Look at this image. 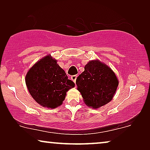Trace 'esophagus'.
Listing matches in <instances>:
<instances>
[{"instance_id":"esophagus-1","label":"esophagus","mask_w":150,"mask_h":150,"mask_svg":"<svg viewBox=\"0 0 150 150\" xmlns=\"http://www.w3.org/2000/svg\"><path fill=\"white\" fill-rule=\"evenodd\" d=\"M76 78H77V75H73L71 76V79L72 80V81L76 83Z\"/></svg>"}]
</instances>
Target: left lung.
I'll return each instance as SVG.
<instances>
[{
    "label": "left lung",
    "mask_w": 150,
    "mask_h": 150,
    "mask_svg": "<svg viewBox=\"0 0 150 150\" xmlns=\"http://www.w3.org/2000/svg\"><path fill=\"white\" fill-rule=\"evenodd\" d=\"M77 89L86 105L98 108L111 101L119 81L114 71L99 60L89 61L77 77Z\"/></svg>",
    "instance_id": "8db88e82"
}]
</instances>
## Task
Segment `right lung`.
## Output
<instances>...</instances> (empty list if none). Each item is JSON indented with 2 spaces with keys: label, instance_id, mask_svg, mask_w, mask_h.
<instances>
[{
  "label": "right lung",
  "instance_id": "obj_1",
  "mask_svg": "<svg viewBox=\"0 0 150 150\" xmlns=\"http://www.w3.org/2000/svg\"><path fill=\"white\" fill-rule=\"evenodd\" d=\"M50 54L43 57L26 74L25 82L33 98L43 107L61 105L69 89L75 84Z\"/></svg>",
  "mask_w": 150,
  "mask_h": 150
}]
</instances>
